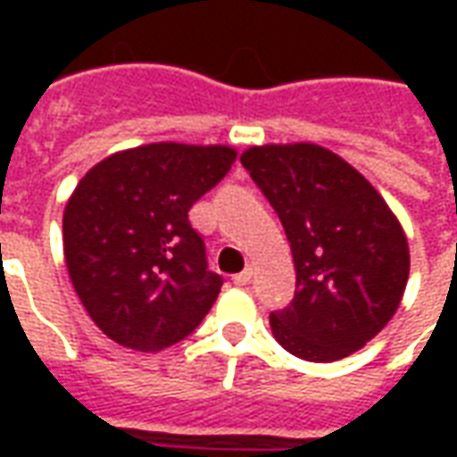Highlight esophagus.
<instances>
[{
	"label": "esophagus",
	"mask_w": 457,
	"mask_h": 457,
	"mask_svg": "<svg viewBox=\"0 0 457 457\" xmlns=\"http://www.w3.org/2000/svg\"><path fill=\"white\" fill-rule=\"evenodd\" d=\"M249 278H252V267H245L242 271H239V274H235V277H232V281H235L237 287H247Z\"/></svg>",
	"instance_id": "obj_1"
}]
</instances>
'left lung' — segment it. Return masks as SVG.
Returning <instances> with one entry per match:
<instances>
[{
  "mask_svg": "<svg viewBox=\"0 0 457 457\" xmlns=\"http://www.w3.org/2000/svg\"><path fill=\"white\" fill-rule=\"evenodd\" d=\"M242 166L291 242L296 296L269 316L277 343L308 362L357 353L402 303L409 242L362 173L311 141L249 146Z\"/></svg>",
  "mask_w": 457,
  "mask_h": 457,
  "instance_id": "obj_1",
  "label": "left lung"
}]
</instances>
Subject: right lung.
<instances>
[{"label": "right lung", "instance_id": "1", "mask_svg": "<svg viewBox=\"0 0 457 457\" xmlns=\"http://www.w3.org/2000/svg\"><path fill=\"white\" fill-rule=\"evenodd\" d=\"M235 159L222 144L156 141L107 156L75 186L63 212L65 267L110 340L159 353L212 308L222 278L208 271L188 210Z\"/></svg>", "mask_w": 457, "mask_h": 457}]
</instances>
